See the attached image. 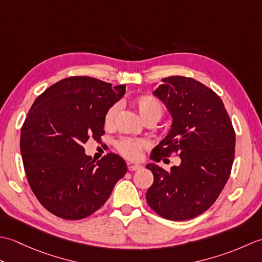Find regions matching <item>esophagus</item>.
<instances>
[{"instance_id":"obj_1","label":"esophagus","mask_w":262,"mask_h":262,"mask_svg":"<svg viewBox=\"0 0 262 262\" xmlns=\"http://www.w3.org/2000/svg\"><path fill=\"white\" fill-rule=\"evenodd\" d=\"M127 166H128V170H129V171H136V170L142 168L140 164H132V163H127Z\"/></svg>"}]
</instances>
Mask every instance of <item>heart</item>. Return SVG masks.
I'll return each instance as SVG.
<instances>
[{
  "label": "heart",
  "mask_w": 262,
  "mask_h": 262,
  "mask_svg": "<svg viewBox=\"0 0 262 262\" xmlns=\"http://www.w3.org/2000/svg\"><path fill=\"white\" fill-rule=\"evenodd\" d=\"M132 103L137 109L144 121L154 120L158 121L164 113V107L160 100L152 94H141L132 99ZM119 113V104L113 103L107 109L103 117L104 127H113L117 116ZM116 151L120 153L122 157L129 160L140 159L142 151L146 147V143L142 140L130 137H121L114 144Z\"/></svg>",
  "instance_id": "b5f03b06"
}]
</instances>
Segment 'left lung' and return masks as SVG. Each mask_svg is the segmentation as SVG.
<instances>
[{
  "instance_id": "obj_1",
  "label": "left lung",
  "mask_w": 262,
  "mask_h": 262,
  "mask_svg": "<svg viewBox=\"0 0 262 262\" xmlns=\"http://www.w3.org/2000/svg\"><path fill=\"white\" fill-rule=\"evenodd\" d=\"M153 92L169 109L170 133L149 158L155 162L172 154L181 163L166 171L146 165L154 176L146 200L155 213L171 221L193 219L213 205L231 174L235 132L221 98L196 80L170 76Z\"/></svg>"
}]
</instances>
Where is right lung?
Instances as JSON below:
<instances>
[{
    "instance_id": "add662e5",
    "label": "right lung",
    "mask_w": 262,
    "mask_h": 262,
    "mask_svg": "<svg viewBox=\"0 0 262 262\" xmlns=\"http://www.w3.org/2000/svg\"><path fill=\"white\" fill-rule=\"evenodd\" d=\"M126 91L125 85L90 76H71L39 96L21 127L20 149L27 180L43 207L60 219L92 215L126 174L115 153L94 163L84 153L89 138L101 142L103 117Z\"/></svg>"
}]
</instances>
